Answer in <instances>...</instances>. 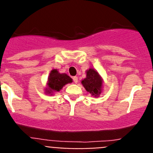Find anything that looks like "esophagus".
Instances as JSON below:
<instances>
[{
    "mask_svg": "<svg viewBox=\"0 0 153 153\" xmlns=\"http://www.w3.org/2000/svg\"><path fill=\"white\" fill-rule=\"evenodd\" d=\"M73 79H74V83H78V77H77V76H74Z\"/></svg>",
    "mask_w": 153,
    "mask_h": 153,
    "instance_id": "esophagus-1",
    "label": "esophagus"
}]
</instances>
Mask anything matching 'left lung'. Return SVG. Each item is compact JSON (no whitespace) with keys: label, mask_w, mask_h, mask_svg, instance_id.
<instances>
[{"label":"left lung","mask_w":153,"mask_h":153,"mask_svg":"<svg viewBox=\"0 0 153 153\" xmlns=\"http://www.w3.org/2000/svg\"><path fill=\"white\" fill-rule=\"evenodd\" d=\"M86 76L81 81L83 87L88 93L95 97H98L102 91L103 80L97 70L90 68L86 71Z\"/></svg>","instance_id":"1"}]
</instances>
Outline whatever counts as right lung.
<instances>
[{
    "mask_svg": "<svg viewBox=\"0 0 153 153\" xmlns=\"http://www.w3.org/2000/svg\"><path fill=\"white\" fill-rule=\"evenodd\" d=\"M72 82L73 79L67 74H60L56 69H53L51 71L47 79L45 93L53 95L56 92L60 91L65 85Z\"/></svg>",
    "mask_w": 153,
    "mask_h": 153,
    "instance_id": "1",
    "label": "right lung"
}]
</instances>
